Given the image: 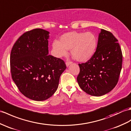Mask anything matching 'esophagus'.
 I'll use <instances>...</instances> for the list:
<instances>
[{
  "label": "esophagus",
  "instance_id": "1",
  "mask_svg": "<svg viewBox=\"0 0 131 131\" xmlns=\"http://www.w3.org/2000/svg\"><path fill=\"white\" fill-rule=\"evenodd\" d=\"M72 63V62H70V61H68V62H66V66H67V67H68L70 65H71Z\"/></svg>",
  "mask_w": 131,
  "mask_h": 131
}]
</instances>
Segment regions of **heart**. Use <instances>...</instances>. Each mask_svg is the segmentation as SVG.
<instances>
[{"instance_id":"obj_1","label":"heart","mask_w":131,"mask_h":131,"mask_svg":"<svg viewBox=\"0 0 131 131\" xmlns=\"http://www.w3.org/2000/svg\"><path fill=\"white\" fill-rule=\"evenodd\" d=\"M97 45V38L93 33L71 31L62 35L60 41H54L52 48L57 57L67 55L68 50H71V53L76 60L86 62L95 53Z\"/></svg>"}]
</instances>
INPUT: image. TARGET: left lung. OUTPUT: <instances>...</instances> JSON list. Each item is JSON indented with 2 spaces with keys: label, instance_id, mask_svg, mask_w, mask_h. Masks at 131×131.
<instances>
[{
  "label": "left lung",
  "instance_id": "obj_1",
  "mask_svg": "<svg viewBox=\"0 0 131 131\" xmlns=\"http://www.w3.org/2000/svg\"><path fill=\"white\" fill-rule=\"evenodd\" d=\"M122 64V53L118 40L111 32L101 29L95 53L86 62L79 64V85L90 95H105L117 85Z\"/></svg>",
  "mask_w": 131,
  "mask_h": 131
}]
</instances>
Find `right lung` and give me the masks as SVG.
<instances>
[{
	"label": "right lung",
	"mask_w": 131,
	"mask_h": 131,
	"mask_svg": "<svg viewBox=\"0 0 131 131\" xmlns=\"http://www.w3.org/2000/svg\"><path fill=\"white\" fill-rule=\"evenodd\" d=\"M50 32L36 28L18 39L10 57L12 78L21 93L36 101L46 100L56 92L66 66L48 54Z\"/></svg>",
	"instance_id": "right-lung-1"
}]
</instances>
